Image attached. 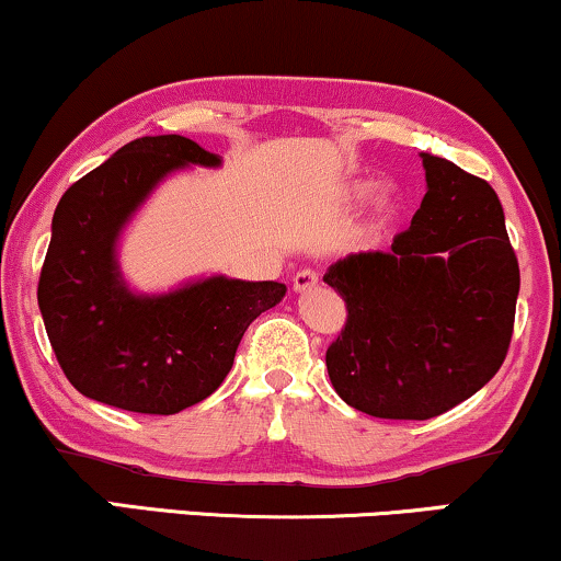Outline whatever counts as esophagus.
I'll list each match as a JSON object with an SVG mask.
<instances>
[{"label":"esophagus","mask_w":561,"mask_h":561,"mask_svg":"<svg viewBox=\"0 0 561 561\" xmlns=\"http://www.w3.org/2000/svg\"><path fill=\"white\" fill-rule=\"evenodd\" d=\"M317 286H319V275L314 271L296 273V278H294V290H296V294H309V290L317 288Z\"/></svg>","instance_id":"obj_1"}]
</instances>
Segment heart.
<instances>
[{"label": "heart", "mask_w": 561, "mask_h": 561, "mask_svg": "<svg viewBox=\"0 0 561 561\" xmlns=\"http://www.w3.org/2000/svg\"><path fill=\"white\" fill-rule=\"evenodd\" d=\"M376 191V183L374 180H345V183H340L337 187L332 191V203L340 208H355L360 206V203H366L370 198V193ZM399 214V198L394 191H381L376 198V221L381 224H389L394 221Z\"/></svg>", "instance_id": "obj_1"}]
</instances>
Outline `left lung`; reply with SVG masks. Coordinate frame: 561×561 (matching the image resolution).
Masks as SVG:
<instances>
[{
  "mask_svg": "<svg viewBox=\"0 0 561 561\" xmlns=\"http://www.w3.org/2000/svg\"><path fill=\"white\" fill-rule=\"evenodd\" d=\"M420 159L427 193L410 229L324 273L347 304L327 374L343 402L383 420H431L477 394L503 366L520 290L497 193L448 159Z\"/></svg>",
  "mask_w": 561,
  "mask_h": 561,
  "instance_id": "1",
  "label": "left lung"
}]
</instances>
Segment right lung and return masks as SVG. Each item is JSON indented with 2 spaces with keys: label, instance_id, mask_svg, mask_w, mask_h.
<instances>
[{
  "label": "right lung",
  "instance_id": "right-lung-1",
  "mask_svg": "<svg viewBox=\"0 0 561 561\" xmlns=\"http://www.w3.org/2000/svg\"><path fill=\"white\" fill-rule=\"evenodd\" d=\"M221 157L193 138L144 136L61 195L38 283V307L64 374L79 394L118 410L174 414L214 394L252 319L286 283L201 275L144 294L121 271L128 224L159 185Z\"/></svg>",
  "mask_w": 561,
  "mask_h": 561
}]
</instances>
